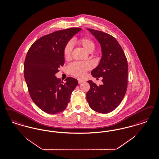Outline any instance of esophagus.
I'll return each mask as SVG.
<instances>
[{
    "instance_id": "obj_1",
    "label": "esophagus",
    "mask_w": 159,
    "mask_h": 159,
    "mask_svg": "<svg viewBox=\"0 0 159 159\" xmlns=\"http://www.w3.org/2000/svg\"><path fill=\"white\" fill-rule=\"evenodd\" d=\"M84 80H82V79H78V83H83V82H84Z\"/></svg>"
}]
</instances>
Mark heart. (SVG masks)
<instances>
[{
  "mask_svg": "<svg viewBox=\"0 0 159 159\" xmlns=\"http://www.w3.org/2000/svg\"><path fill=\"white\" fill-rule=\"evenodd\" d=\"M77 43L88 53H91L94 50L95 45L94 42L88 38H80L77 41ZM72 45L69 43L66 45L64 50V57L66 60H69L71 57ZM91 68V66L88 63H74L71 64L67 67L69 73L77 77H82L86 72Z\"/></svg>",
  "mask_w": 159,
  "mask_h": 159,
  "instance_id": "obj_1",
  "label": "heart"
}]
</instances>
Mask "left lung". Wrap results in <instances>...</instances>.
Returning a JSON list of instances; mask_svg holds the SVG:
<instances>
[{
	"label": "left lung",
	"instance_id": "left-lung-1",
	"mask_svg": "<svg viewBox=\"0 0 159 159\" xmlns=\"http://www.w3.org/2000/svg\"><path fill=\"white\" fill-rule=\"evenodd\" d=\"M101 47L102 57L92 71L94 77H102L103 84L97 86L88 81L90 88L86 94L89 107L93 111L107 114L114 111L125 95L128 83L127 58L121 45L112 35L88 28Z\"/></svg>",
	"mask_w": 159,
	"mask_h": 159
}]
</instances>
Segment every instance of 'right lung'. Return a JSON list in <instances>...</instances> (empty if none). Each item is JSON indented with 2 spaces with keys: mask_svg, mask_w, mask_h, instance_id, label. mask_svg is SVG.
<instances>
[{
  "mask_svg": "<svg viewBox=\"0 0 159 159\" xmlns=\"http://www.w3.org/2000/svg\"><path fill=\"white\" fill-rule=\"evenodd\" d=\"M71 28L52 32L37 40L27 52L24 77L29 93L36 105L49 114L63 111L78 82L69 77L61 82L55 75L64 64L63 52L71 38L81 31Z\"/></svg>",
  "mask_w": 159,
  "mask_h": 159,
  "instance_id": "obj_1",
  "label": "right lung"
}]
</instances>
